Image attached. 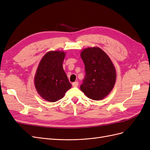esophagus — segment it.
<instances>
[{
    "label": "esophagus",
    "mask_w": 150,
    "mask_h": 150,
    "mask_svg": "<svg viewBox=\"0 0 150 150\" xmlns=\"http://www.w3.org/2000/svg\"><path fill=\"white\" fill-rule=\"evenodd\" d=\"M72 84L73 87H77V86H78V85H79V83L78 82V81H76V82L73 83Z\"/></svg>",
    "instance_id": "esophagus-1"
}]
</instances>
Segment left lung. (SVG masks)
<instances>
[{"instance_id": "left-lung-1", "label": "left lung", "mask_w": 150, "mask_h": 150, "mask_svg": "<svg viewBox=\"0 0 150 150\" xmlns=\"http://www.w3.org/2000/svg\"><path fill=\"white\" fill-rule=\"evenodd\" d=\"M80 55L86 71L81 90L89 99L101 100L114 88L116 80L115 67L108 54L98 47L84 48Z\"/></svg>"}]
</instances>
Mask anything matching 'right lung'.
Listing matches in <instances>:
<instances>
[{"mask_svg":"<svg viewBox=\"0 0 150 150\" xmlns=\"http://www.w3.org/2000/svg\"><path fill=\"white\" fill-rule=\"evenodd\" d=\"M66 52L51 51L40 59L34 76V85L39 96L49 102H56L64 96L71 89L62 63Z\"/></svg>","mask_w":150,"mask_h":150,"instance_id":"add662e5","label":"right lung"}]
</instances>
